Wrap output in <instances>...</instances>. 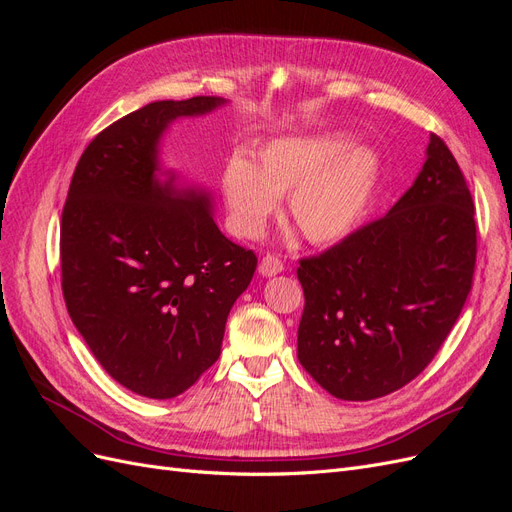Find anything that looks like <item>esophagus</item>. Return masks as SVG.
Segmentation results:
<instances>
[{
  "instance_id": "34e87169",
  "label": "esophagus",
  "mask_w": 512,
  "mask_h": 512,
  "mask_svg": "<svg viewBox=\"0 0 512 512\" xmlns=\"http://www.w3.org/2000/svg\"><path fill=\"white\" fill-rule=\"evenodd\" d=\"M258 271L265 275V277L277 275V273L284 271V262H282V258L277 256V254H267V256H262L260 265H258Z\"/></svg>"
}]
</instances>
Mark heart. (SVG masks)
Returning <instances> with one entry per match:
<instances>
[{"instance_id":"b5f03b06","label":"heart","mask_w":512,"mask_h":512,"mask_svg":"<svg viewBox=\"0 0 512 512\" xmlns=\"http://www.w3.org/2000/svg\"><path fill=\"white\" fill-rule=\"evenodd\" d=\"M380 160L352 145L342 132L284 136L258 151L256 166L243 156L224 170L230 224L256 237L286 193V218L312 245H333L361 226L376 194Z\"/></svg>"}]
</instances>
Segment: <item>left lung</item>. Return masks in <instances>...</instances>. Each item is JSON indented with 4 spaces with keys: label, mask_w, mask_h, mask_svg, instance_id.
Returning a JSON list of instances; mask_svg holds the SVG:
<instances>
[{
    "label": "left lung",
    "mask_w": 512,
    "mask_h": 512,
    "mask_svg": "<svg viewBox=\"0 0 512 512\" xmlns=\"http://www.w3.org/2000/svg\"><path fill=\"white\" fill-rule=\"evenodd\" d=\"M474 267V200L451 149L431 134L421 175L384 218L299 260V363L337 399L401 389L455 327Z\"/></svg>",
    "instance_id": "left-lung-1"
}]
</instances>
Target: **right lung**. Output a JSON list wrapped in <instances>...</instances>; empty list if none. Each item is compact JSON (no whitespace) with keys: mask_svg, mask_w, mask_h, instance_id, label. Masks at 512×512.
I'll use <instances>...</instances> for the list:
<instances>
[{"mask_svg":"<svg viewBox=\"0 0 512 512\" xmlns=\"http://www.w3.org/2000/svg\"><path fill=\"white\" fill-rule=\"evenodd\" d=\"M220 104L162 100L111 123L83 151L61 211L74 327L108 376L151 399L181 395L218 361L230 307L258 265L222 235L205 194L156 179L168 121Z\"/></svg>","mask_w":512,"mask_h":512,"instance_id":"right-lung-1","label":"right lung"}]
</instances>
